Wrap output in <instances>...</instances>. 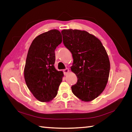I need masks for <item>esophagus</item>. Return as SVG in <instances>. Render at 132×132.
I'll use <instances>...</instances> for the list:
<instances>
[{"mask_svg": "<svg viewBox=\"0 0 132 132\" xmlns=\"http://www.w3.org/2000/svg\"><path fill=\"white\" fill-rule=\"evenodd\" d=\"M69 69H68V68L64 69V70H63V73H64V75H65V76L67 75H68V73H69Z\"/></svg>", "mask_w": 132, "mask_h": 132, "instance_id": "esophagus-1", "label": "esophagus"}]
</instances>
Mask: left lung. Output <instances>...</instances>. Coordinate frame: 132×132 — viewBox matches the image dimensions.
<instances>
[{
	"label": "left lung",
	"mask_w": 132,
	"mask_h": 132,
	"mask_svg": "<svg viewBox=\"0 0 132 132\" xmlns=\"http://www.w3.org/2000/svg\"><path fill=\"white\" fill-rule=\"evenodd\" d=\"M61 33L64 45L73 58L71 70L78 79L71 87L72 92L82 101H92L101 94L108 82V54L101 42L87 31L69 29Z\"/></svg>",
	"instance_id": "1"
}]
</instances>
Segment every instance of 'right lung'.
<instances>
[{"mask_svg":"<svg viewBox=\"0 0 132 132\" xmlns=\"http://www.w3.org/2000/svg\"><path fill=\"white\" fill-rule=\"evenodd\" d=\"M62 41L60 31L51 30L35 38L28 50L24 79L29 90L39 101H50L57 94L63 73L55 68V50Z\"/></svg>","mask_w":132,"mask_h":132,"instance_id":"right-lung-1","label":"right lung"}]
</instances>
